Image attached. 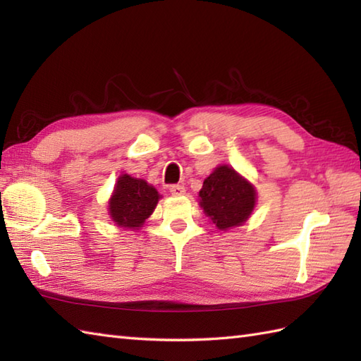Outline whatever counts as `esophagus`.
Here are the masks:
<instances>
[{
  "instance_id": "esophagus-1",
  "label": "esophagus",
  "mask_w": 361,
  "mask_h": 361,
  "mask_svg": "<svg viewBox=\"0 0 361 361\" xmlns=\"http://www.w3.org/2000/svg\"><path fill=\"white\" fill-rule=\"evenodd\" d=\"M169 190H171V194H172L173 197H181V195L186 194L185 186H181V185H173V186L169 188Z\"/></svg>"
}]
</instances>
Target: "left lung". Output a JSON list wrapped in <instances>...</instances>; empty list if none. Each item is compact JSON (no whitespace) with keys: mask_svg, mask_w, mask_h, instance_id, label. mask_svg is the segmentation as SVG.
I'll list each match as a JSON object with an SVG mask.
<instances>
[{"mask_svg":"<svg viewBox=\"0 0 361 361\" xmlns=\"http://www.w3.org/2000/svg\"><path fill=\"white\" fill-rule=\"evenodd\" d=\"M204 216L220 231L242 226L256 208L257 192L233 166L220 164L203 181L198 192Z\"/></svg>","mask_w":361,"mask_h":361,"instance_id":"8db88e82","label":"left lung"}]
</instances>
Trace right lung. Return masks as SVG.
I'll return each mask as SVG.
<instances>
[{"mask_svg":"<svg viewBox=\"0 0 361 361\" xmlns=\"http://www.w3.org/2000/svg\"><path fill=\"white\" fill-rule=\"evenodd\" d=\"M161 195L142 178L119 175L109 200V216L122 229H140L155 211Z\"/></svg>","mask_w":361,"mask_h":361,"instance_id":"right-lung-1","label":"right lung"}]
</instances>
